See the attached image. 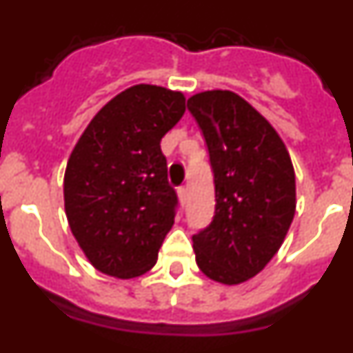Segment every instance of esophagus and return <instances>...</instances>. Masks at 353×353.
Segmentation results:
<instances>
[{"mask_svg": "<svg viewBox=\"0 0 353 353\" xmlns=\"http://www.w3.org/2000/svg\"><path fill=\"white\" fill-rule=\"evenodd\" d=\"M176 192H179L180 201H182V203H185V199H187V189H185V187H179V189H176Z\"/></svg>", "mask_w": 353, "mask_h": 353, "instance_id": "esophagus-1", "label": "esophagus"}]
</instances>
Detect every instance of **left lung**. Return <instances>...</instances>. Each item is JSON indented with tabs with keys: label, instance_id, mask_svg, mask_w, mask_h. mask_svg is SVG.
I'll use <instances>...</instances> for the list:
<instances>
[{
	"label": "left lung",
	"instance_id": "left-lung-1",
	"mask_svg": "<svg viewBox=\"0 0 353 353\" xmlns=\"http://www.w3.org/2000/svg\"><path fill=\"white\" fill-rule=\"evenodd\" d=\"M214 173L212 223L192 235L196 263L223 285L256 276L281 248L295 215V173L279 134L236 93L212 90L187 101Z\"/></svg>",
	"mask_w": 353,
	"mask_h": 353
}]
</instances>
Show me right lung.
<instances>
[{"instance_id":"1","label":"right lung","mask_w":353,"mask_h":353,"mask_svg":"<svg viewBox=\"0 0 353 353\" xmlns=\"http://www.w3.org/2000/svg\"><path fill=\"white\" fill-rule=\"evenodd\" d=\"M183 113L180 92L136 84L93 117L72 150L65 214L97 270L130 279L157 261L179 207L161 139Z\"/></svg>"}]
</instances>
